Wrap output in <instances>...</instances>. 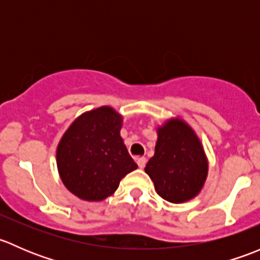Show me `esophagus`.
I'll list each match as a JSON object with an SVG mask.
<instances>
[{"label": "esophagus", "instance_id": "esophagus-1", "mask_svg": "<svg viewBox=\"0 0 260 260\" xmlns=\"http://www.w3.org/2000/svg\"><path fill=\"white\" fill-rule=\"evenodd\" d=\"M137 164H138V166H140V169H143L147 164L146 157H140V158H137Z\"/></svg>", "mask_w": 260, "mask_h": 260}]
</instances>
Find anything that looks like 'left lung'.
Segmentation results:
<instances>
[{"label": "left lung", "mask_w": 260, "mask_h": 260, "mask_svg": "<svg viewBox=\"0 0 260 260\" xmlns=\"http://www.w3.org/2000/svg\"><path fill=\"white\" fill-rule=\"evenodd\" d=\"M154 154L146 165L156 192L174 204L186 203L200 193L209 164L195 131L180 118L157 128Z\"/></svg>", "instance_id": "1"}]
</instances>
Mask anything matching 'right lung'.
<instances>
[{"instance_id":"1","label":"right lung","mask_w":260,"mask_h":260,"mask_svg":"<svg viewBox=\"0 0 260 260\" xmlns=\"http://www.w3.org/2000/svg\"><path fill=\"white\" fill-rule=\"evenodd\" d=\"M122 124V115L104 106L79 115L64 133L56 148V165L73 195L85 201L104 200L137 169L120 137Z\"/></svg>"}]
</instances>
